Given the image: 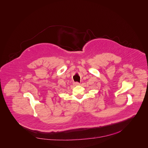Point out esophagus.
Listing matches in <instances>:
<instances>
[{
  "label": "esophagus",
  "mask_w": 148,
  "mask_h": 148,
  "mask_svg": "<svg viewBox=\"0 0 148 148\" xmlns=\"http://www.w3.org/2000/svg\"><path fill=\"white\" fill-rule=\"evenodd\" d=\"M74 85H76V86H77V85H80V84L79 83H74Z\"/></svg>",
  "instance_id": "esophagus-1"
}]
</instances>
